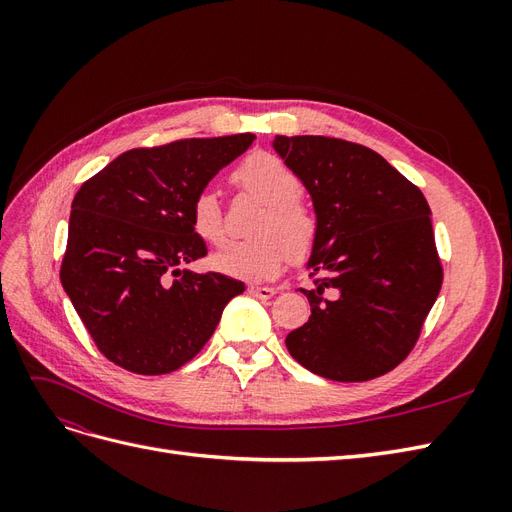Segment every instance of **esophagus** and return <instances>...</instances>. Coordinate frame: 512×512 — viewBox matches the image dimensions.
Segmentation results:
<instances>
[{"mask_svg": "<svg viewBox=\"0 0 512 512\" xmlns=\"http://www.w3.org/2000/svg\"><path fill=\"white\" fill-rule=\"evenodd\" d=\"M247 292H250L252 297H256V299H271L277 290H275V288H271V286H258V284H250V286H247Z\"/></svg>", "mask_w": 512, "mask_h": 512, "instance_id": "1", "label": "esophagus"}]
</instances>
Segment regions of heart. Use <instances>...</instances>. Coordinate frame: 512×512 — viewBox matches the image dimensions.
I'll return each mask as SVG.
<instances>
[{"label": "heart", "instance_id": "1", "mask_svg": "<svg viewBox=\"0 0 512 512\" xmlns=\"http://www.w3.org/2000/svg\"><path fill=\"white\" fill-rule=\"evenodd\" d=\"M232 181L265 203V209L252 228L256 237L222 247L213 256L215 267L247 280H269L282 271L288 256L303 260L312 252L318 220L314 211L297 198L301 179L286 162L273 153H252L235 168ZM192 224L198 237L207 243L220 245L224 241V209L218 194L203 190L194 196Z\"/></svg>", "mask_w": 512, "mask_h": 512}]
</instances>
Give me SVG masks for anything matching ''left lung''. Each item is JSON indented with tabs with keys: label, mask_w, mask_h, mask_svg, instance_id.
<instances>
[{
	"label": "left lung",
	"mask_w": 512,
	"mask_h": 512,
	"mask_svg": "<svg viewBox=\"0 0 512 512\" xmlns=\"http://www.w3.org/2000/svg\"><path fill=\"white\" fill-rule=\"evenodd\" d=\"M273 149L312 196L318 237L307 258L312 316L286 337L305 369L365 382L395 369L421 335L442 286L423 192L363 145L275 136Z\"/></svg>",
	"instance_id": "left-lung-1"
}]
</instances>
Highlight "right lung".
<instances>
[{
	"label": "right lung",
	"instance_id": "obj_1",
	"mask_svg": "<svg viewBox=\"0 0 512 512\" xmlns=\"http://www.w3.org/2000/svg\"><path fill=\"white\" fill-rule=\"evenodd\" d=\"M254 138L130 149L76 192L59 277L108 361L143 376L170 374L194 359L226 303L245 290L185 265L207 254L192 224L194 196Z\"/></svg>",
	"mask_w": 512,
	"mask_h": 512
}]
</instances>
